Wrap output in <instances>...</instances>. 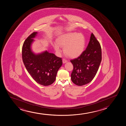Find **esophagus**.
Wrapping results in <instances>:
<instances>
[{"label":"esophagus","mask_w":126,"mask_h":126,"mask_svg":"<svg viewBox=\"0 0 126 126\" xmlns=\"http://www.w3.org/2000/svg\"><path fill=\"white\" fill-rule=\"evenodd\" d=\"M67 61H67V60L64 59V58H63V63H65L67 62Z\"/></svg>","instance_id":"esophagus-1"}]
</instances>
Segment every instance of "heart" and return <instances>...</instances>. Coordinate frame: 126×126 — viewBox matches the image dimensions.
<instances>
[{"instance_id": "obj_1", "label": "heart", "mask_w": 126, "mask_h": 126, "mask_svg": "<svg viewBox=\"0 0 126 126\" xmlns=\"http://www.w3.org/2000/svg\"><path fill=\"white\" fill-rule=\"evenodd\" d=\"M57 43L53 47L57 52L60 53L61 47H64V50L67 55L71 58L79 56L82 53L86 46V39L83 35L77 33H68L58 37Z\"/></svg>"}]
</instances>
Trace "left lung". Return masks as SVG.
<instances>
[{
  "label": "left lung",
  "instance_id": "obj_1",
  "mask_svg": "<svg viewBox=\"0 0 126 126\" xmlns=\"http://www.w3.org/2000/svg\"><path fill=\"white\" fill-rule=\"evenodd\" d=\"M101 50L100 43L92 33L86 49L78 58L70 61L74 67L71 74L73 82L82 86L93 80L101 62Z\"/></svg>",
  "mask_w": 126,
  "mask_h": 126
}]
</instances>
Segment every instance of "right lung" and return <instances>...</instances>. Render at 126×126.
Instances as JSON below:
<instances>
[{"label":"right lung","instance_id":"add662e5","mask_svg":"<svg viewBox=\"0 0 126 126\" xmlns=\"http://www.w3.org/2000/svg\"><path fill=\"white\" fill-rule=\"evenodd\" d=\"M37 33L33 32L25 41L22 47V59L28 72L36 82L42 85H49L55 81L62 60L47 51L38 55L32 52L31 46Z\"/></svg>","mask_w":126,"mask_h":126}]
</instances>
